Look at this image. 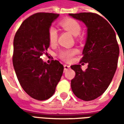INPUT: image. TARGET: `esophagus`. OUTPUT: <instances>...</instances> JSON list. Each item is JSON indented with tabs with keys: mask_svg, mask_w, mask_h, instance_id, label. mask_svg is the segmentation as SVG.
<instances>
[{
	"mask_svg": "<svg viewBox=\"0 0 124 124\" xmlns=\"http://www.w3.org/2000/svg\"><path fill=\"white\" fill-rule=\"evenodd\" d=\"M70 66H68V65L67 64H64V70H68V68H70Z\"/></svg>",
	"mask_w": 124,
	"mask_h": 124,
	"instance_id": "1",
	"label": "esophagus"
}]
</instances>
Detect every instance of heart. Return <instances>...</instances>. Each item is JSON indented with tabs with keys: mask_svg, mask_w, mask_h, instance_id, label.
Returning <instances> with one entry per match:
<instances>
[{
	"mask_svg": "<svg viewBox=\"0 0 124 124\" xmlns=\"http://www.w3.org/2000/svg\"><path fill=\"white\" fill-rule=\"evenodd\" d=\"M60 25L66 31L70 32L74 36H78L81 31V25L78 21L73 18H66L60 22ZM48 41L51 45L56 43L58 39V32L56 28L51 26L48 31ZM78 52L76 48H64L60 50L58 52V56L64 61L68 62Z\"/></svg>",
	"mask_w": 124,
	"mask_h": 124,
	"instance_id": "b5f03b06",
	"label": "heart"
}]
</instances>
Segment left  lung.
Here are the masks:
<instances>
[{
  "label": "left lung",
  "instance_id": "left-lung-1",
  "mask_svg": "<svg viewBox=\"0 0 124 124\" xmlns=\"http://www.w3.org/2000/svg\"><path fill=\"white\" fill-rule=\"evenodd\" d=\"M82 21L87 27V38L81 62L88 63L83 71L81 65H72L75 77L71 88L76 97L84 101L98 98L106 90L117 68L120 49L116 36L109 23L98 14H69Z\"/></svg>",
  "mask_w": 124,
  "mask_h": 124
}]
</instances>
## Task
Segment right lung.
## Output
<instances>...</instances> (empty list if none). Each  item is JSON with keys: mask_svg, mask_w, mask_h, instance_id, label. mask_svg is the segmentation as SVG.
<instances>
[{"mask_svg": "<svg viewBox=\"0 0 124 124\" xmlns=\"http://www.w3.org/2000/svg\"><path fill=\"white\" fill-rule=\"evenodd\" d=\"M58 14L38 12L26 18L14 38L12 62L18 82L32 98L46 100L55 92L64 66L58 60L48 64L41 58L50 46L48 31Z\"/></svg>", "mask_w": 124, "mask_h": 124, "instance_id": "add662e5", "label": "right lung"}]
</instances>
